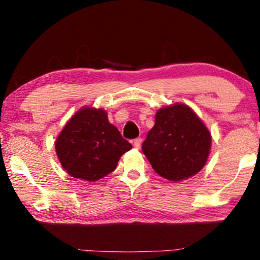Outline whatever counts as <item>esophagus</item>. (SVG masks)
<instances>
[{"label": "esophagus", "mask_w": 260, "mask_h": 260, "mask_svg": "<svg viewBox=\"0 0 260 260\" xmlns=\"http://www.w3.org/2000/svg\"><path fill=\"white\" fill-rule=\"evenodd\" d=\"M141 144H142V139H141V138H138V139H135V140L133 141V146H134V148H136V149H140Z\"/></svg>", "instance_id": "1"}]
</instances>
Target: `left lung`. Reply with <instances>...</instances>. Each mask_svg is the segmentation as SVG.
<instances>
[{"label":"left lung","instance_id":"1","mask_svg":"<svg viewBox=\"0 0 260 260\" xmlns=\"http://www.w3.org/2000/svg\"><path fill=\"white\" fill-rule=\"evenodd\" d=\"M211 142L204 122L188 105L177 103L158 110L142 151L157 174L178 182L203 169Z\"/></svg>","mask_w":260,"mask_h":260}]
</instances>
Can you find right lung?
<instances>
[{"label":"right lung","mask_w":260,"mask_h":260,"mask_svg":"<svg viewBox=\"0 0 260 260\" xmlns=\"http://www.w3.org/2000/svg\"><path fill=\"white\" fill-rule=\"evenodd\" d=\"M55 149L61 166L71 177L94 182L114 171L132 144L110 124L104 110L85 107L61 129Z\"/></svg>","instance_id":"right-lung-1"}]
</instances>
